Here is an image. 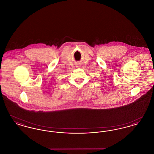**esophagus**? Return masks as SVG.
Segmentation results:
<instances>
[{
    "mask_svg": "<svg viewBox=\"0 0 154 154\" xmlns=\"http://www.w3.org/2000/svg\"><path fill=\"white\" fill-rule=\"evenodd\" d=\"M78 66H77V67H78Z\"/></svg>",
    "mask_w": 154,
    "mask_h": 154,
    "instance_id": "esophagus-1",
    "label": "esophagus"
}]
</instances>
